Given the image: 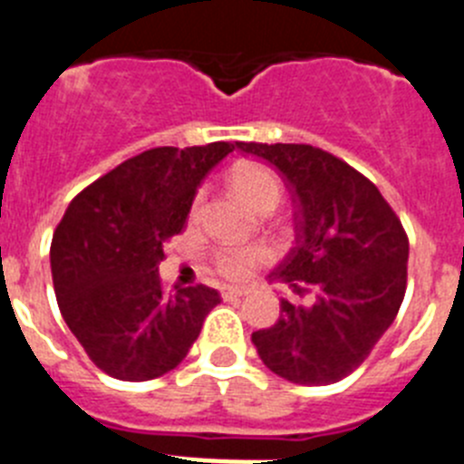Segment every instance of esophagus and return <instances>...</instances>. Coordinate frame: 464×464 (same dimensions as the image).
Wrapping results in <instances>:
<instances>
[{"label":"esophagus","mask_w":464,"mask_h":464,"mask_svg":"<svg viewBox=\"0 0 464 464\" xmlns=\"http://www.w3.org/2000/svg\"><path fill=\"white\" fill-rule=\"evenodd\" d=\"M220 293H223L225 299H237V297H244V295H248L251 290L237 288V285H223V288H220Z\"/></svg>","instance_id":"1"}]
</instances>
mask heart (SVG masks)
Wrapping results in <instances>:
<instances>
[{
  "label": "heart",
  "mask_w": 464,
  "mask_h": 464,
  "mask_svg": "<svg viewBox=\"0 0 464 464\" xmlns=\"http://www.w3.org/2000/svg\"><path fill=\"white\" fill-rule=\"evenodd\" d=\"M232 186H235V190L251 207H256L262 197H267L269 192H281L278 176L269 167L256 165V162L237 165L232 169ZM267 257L269 248L265 244H256V241H229V244H220L213 251L211 262L216 272L223 274L225 278L241 281V278L251 276L253 269L262 260H267Z\"/></svg>",
  "instance_id": "heart-1"
}]
</instances>
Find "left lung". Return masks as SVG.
Returning a JSON list of instances; mask_svg holds the SVG:
<instances>
[{"label":"left lung","instance_id":"obj_1","mask_svg":"<svg viewBox=\"0 0 464 464\" xmlns=\"http://www.w3.org/2000/svg\"><path fill=\"white\" fill-rule=\"evenodd\" d=\"M237 149L281 171L295 202V248L269 274L309 306L281 299V315L253 332L274 374L299 385L337 383L372 353L407 293L409 239L379 188L309 143H244Z\"/></svg>","mask_w":464,"mask_h":464}]
</instances>
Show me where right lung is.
Returning a JSON list of instances; mask_svg holds the SVG:
<instances>
[{
	"label": "right lung",
	"mask_w": 464,
	"mask_h": 464,
	"mask_svg": "<svg viewBox=\"0 0 464 464\" xmlns=\"http://www.w3.org/2000/svg\"><path fill=\"white\" fill-rule=\"evenodd\" d=\"M235 143L143 150L73 197L55 227L51 272L64 323L104 374L150 381L188 355L218 290L167 295L162 244L188 220L199 183Z\"/></svg>",
	"instance_id": "obj_1"
}]
</instances>
